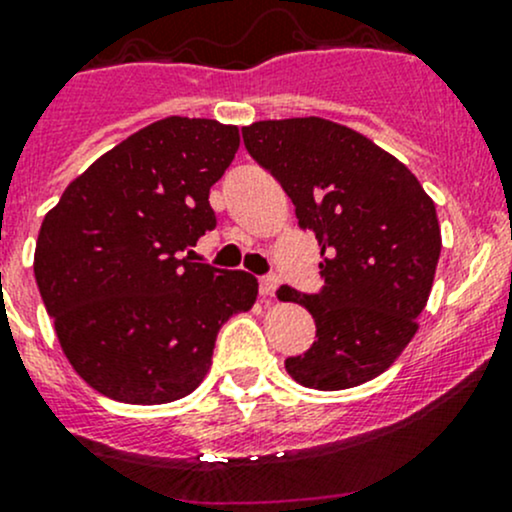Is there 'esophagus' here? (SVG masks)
Returning <instances> with one entry per match:
<instances>
[{"instance_id":"1","label":"esophagus","mask_w":512,"mask_h":512,"mask_svg":"<svg viewBox=\"0 0 512 512\" xmlns=\"http://www.w3.org/2000/svg\"><path fill=\"white\" fill-rule=\"evenodd\" d=\"M258 288H261L263 298H273V295H276V288H278V276H263L261 280H258Z\"/></svg>"}]
</instances>
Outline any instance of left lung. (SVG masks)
<instances>
[{"label": "left lung", "instance_id": "1", "mask_svg": "<svg viewBox=\"0 0 512 512\" xmlns=\"http://www.w3.org/2000/svg\"><path fill=\"white\" fill-rule=\"evenodd\" d=\"M246 151L288 192L298 227L322 246L320 293L280 285L317 324V342L285 359L307 388L344 390L383 373L410 344L430 298L442 234L434 202L398 158L320 117L241 129Z\"/></svg>", "mask_w": 512, "mask_h": 512}]
</instances>
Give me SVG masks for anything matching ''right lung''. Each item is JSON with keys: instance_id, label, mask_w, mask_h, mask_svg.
<instances>
[{"instance_id": "add662e5", "label": "right lung", "mask_w": 512, "mask_h": 512, "mask_svg": "<svg viewBox=\"0 0 512 512\" xmlns=\"http://www.w3.org/2000/svg\"><path fill=\"white\" fill-rule=\"evenodd\" d=\"M239 129L168 117L75 178L38 232L34 273L58 342L97 393L131 405L185 398L222 324L251 310L258 280L192 261L217 227L210 188Z\"/></svg>"}]
</instances>
